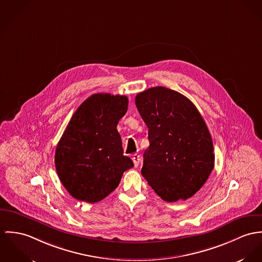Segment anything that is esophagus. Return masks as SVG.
Returning a JSON list of instances; mask_svg holds the SVG:
<instances>
[{
	"instance_id": "34e87169",
	"label": "esophagus",
	"mask_w": 262,
	"mask_h": 262,
	"mask_svg": "<svg viewBox=\"0 0 262 262\" xmlns=\"http://www.w3.org/2000/svg\"><path fill=\"white\" fill-rule=\"evenodd\" d=\"M132 160H133V162H134V164H135V167L137 168V167L139 166L140 162H141V158H140V156H139L138 154H135V155H133V156H132Z\"/></svg>"
}]
</instances>
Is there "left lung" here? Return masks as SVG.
Here are the masks:
<instances>
[{
	"instance_id": "8db88e82",
	"label": "left lung",
	"mask_w": 262,
	"mask_h": 262,
	"mask_svg": "<svg viewBox=\"0 0 262 262\" xmlns=\"http://www.w3.org/2000/svg\"><path fill=\"white\" fill-rule=\"evenodd\" d=\"M136 105L148 128L142 174L164 201L191 198L214 168L213 142L203 117L189 98L164 86L137 94Z\"/></svg>"
}]
</instances>
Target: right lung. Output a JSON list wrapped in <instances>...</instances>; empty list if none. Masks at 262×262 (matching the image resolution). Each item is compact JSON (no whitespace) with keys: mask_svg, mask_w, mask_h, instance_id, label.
Instances as JSON below:
<instances>
[{"mask_svg":"<svg viewBox=\"0 0 262 262\" xmlns=\"http://www.w3.org/2000/svg\"><path fill=\"white\" fill-rule=\"evenodd\" d=\"M127 104L124 95L95 93L71 117L56 146L55 167L73 198L101 201L116 190L123 172L134 167L123 155L117 129Z\"/></svg>","mask_w":262,"mask_h":262,"instance_id":"add662e5","label":"right lung"}]
</instances>
